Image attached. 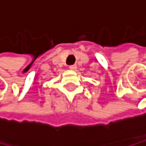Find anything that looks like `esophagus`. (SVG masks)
<instances>
[{"instance_id": "obj_1", "label": "esophagus", "mask_w": 146, "mask_h": 146, "mask_svg": "<svg viewBox=\"0 0 146 146\" xmlns=\"http://www.w3.org/2000/svg\"><path fill=\"white\" fill-rule=\"evenodd\" d=\"M69 68H70L71 70H72V71H75L76 69H77V65H75V64H74V65H71Z\"/></svg>"}]
</instances>
